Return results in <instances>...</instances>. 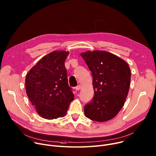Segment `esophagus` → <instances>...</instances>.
Masks as SVG:
<instances>
[{"instance_id":"esophagus-1","label":"esophagus","mask_w":156,"mask_h":156,"mask_svg":"<svg viewBox=\"0 0 156 156\" xmlns=\"http://www.w3.org/2000/svg\"><path fill=\"white\" fill-rule=\"evenodd\" d=\"M81 85H78L77 87H76V88H75V90H80V89H81Z\"/></svg>"}]
</instances>
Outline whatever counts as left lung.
<instances>
[{
    "instance_id": "obj_1",
    "label": "left lung",
    "mask_w": 156,
    "mask_h": 156,
    "mask_svg": "<svg viewBox=\"0 0 156 156\" xmlns=\"http://www.w3.org/2000/svg\"><path fill=\"white\" fill-rule=\"evenodd\" d=\"M92 73L94 96L84 106L86 117L98 122L114 118L124 105L128 94L131 70L124 60L106 51L80 53Z\"/></svg>"
}]
</instances>
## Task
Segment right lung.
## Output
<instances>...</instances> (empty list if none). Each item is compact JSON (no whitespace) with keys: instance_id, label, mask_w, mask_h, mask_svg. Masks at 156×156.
<instances>
[{"instance_id":"obj_1","label":"right lung","mask_w":156,"mask_h":156,"mask_svg":"<svg viewBox=\"0 0 156 156\" xmlns=\"http://www.w3.org/2000/svg\"><path fill=\"white\" fill-rule=\"evenodd\" d=\"M68 54L64 50L53 51L40 59L26 75L27 95L37 112L45 119L63 117L74 100L65 66Z\"/></svg>"}]
</instances>
